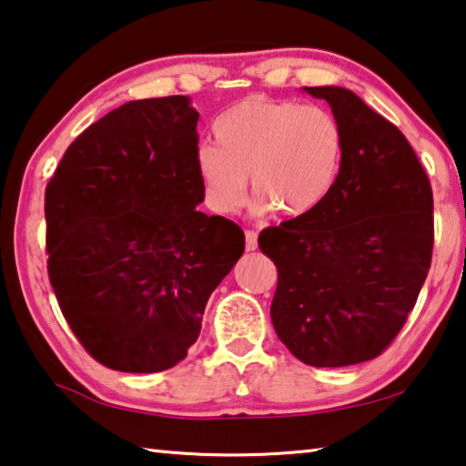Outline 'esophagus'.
Wrapping results in <instances>:
<instances>
[{
	"label": "esophagus",
	"mask_w": 466,
	"mask_h": 466,
	"mask_svg": "<svg viewBox=\"0 0 466 466\" xmlns=\"http://www.w3.org/2000/svg\"><path fill=\"white\" fill-rule=\"evenodd\" d=\"M244 240H247V250H257V232L255 230L244 232Z\"/></svg>",
	"instance_id": "1"
}]
</instances>
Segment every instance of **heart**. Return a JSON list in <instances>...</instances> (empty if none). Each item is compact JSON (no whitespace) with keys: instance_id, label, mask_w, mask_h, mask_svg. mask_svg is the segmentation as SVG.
<instances>
[{"instance_id":"1","label":"heart","mask_w":466,"mask_h":466,"mask_svg":"<svg viewBox=\"0 0 466 466\" xmlns=\"http://www.w3.org/2000/svg\"><path fill=\"white\" fill-rule=\"evenodd\" d=\"M214 136L218 146L197 149L195 168L218 214L242 208L250 175L257 214L278 209L283 218H304L333 191L343 167L341 123L317 105L244 98L218 116Z\"/></svg>"}]
</instances>
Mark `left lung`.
I'll list each match as a JSON object with an SVG mask.
<instances>
[{"label": "left lung", "instance_id": "left-lung-1", "mask_svg": "<svg viewBox=\"0 0 466 466\" xmlns=\"http://www.w3.org/2000/svg\"><path fill=\"white\" fill-rule=\"evenodd\" d=\"M304 90L329 102L345 156L319 209L258 236L278 267L271 320L304 364L353 366L392 343L428 278L431 185L403 133L358 94L339 86Z\"/></svg>", "mask_w": 466, "mask_h": 466}]
</instances>
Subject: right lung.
I'll use <instances>...</instances> for the list:
<instances>
[{"label":"right lung","mask_w":466,"mask_h":466,"mask_svg":"<svg viewBox=\"0 0 466 466\" xmlns=\"http://www.w3.org/2000/svg\"><path fill=\"white\" fill-rule=\"evenodd\" d=\"M199 113L187 96L131 100L76 137L45 191L46 269L84 350L119 372L187 358L244 232L195 208Z\"/></svg>","instance_id":"right-lung-1"}]
</instances>
